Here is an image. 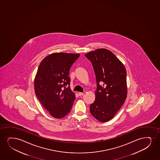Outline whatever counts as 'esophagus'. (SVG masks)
Masks as SVG:
<instances>
[{
  "instance_id": "esophagus-1",
  "label": "esophagus",
  "mask_w": 160,
  "mask_h": 160,
  "mask_svg": "<svg viewBox=\"0 0 160 160\" xmlns=\"http://www.w3.org/2000/svg\"><path fill=\"white\" fill-rule=\"evenodd\" d=\"M78 95H79V96H82L84 95V93H83V92H79Z\"/></svg>"
}]
</instances>
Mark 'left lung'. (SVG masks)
Segmentation results:
<instances>
[{"label": "left lung", "mask_w": 160, "mask_h": 160, "mask_svg": "<svg viewBox=\"0 0 160 160\" xmlns=\"http://www.w3.org/2000/svg\"><path fill=\"white\" fill-rule=\"evenodd\" d=\"M85 56L92 63L97 83L95 100L90 105V111L98 121H109L120 109L127 96L126 68L107 49H97Z\"/></svg>", "instance_id": "8db88e82"}]
</instances>
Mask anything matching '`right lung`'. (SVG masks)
<instances>
[{"label": "right lung", "instance_id": "1", "mask_svg": "<svg viewBox=\"0 0 160 160\" xmlns=\"http://www.w3.org/2000/svg\"><path fill=\"white\" fill-rule=\"evenodd\" d=\"M79 53L55 52L43 59L34 78V91L45 109L56 118L71 110L75 94L70 87L69 71Z\"/></svg>", "mask_w": 160, "mask_h": 160}]
</instances>
